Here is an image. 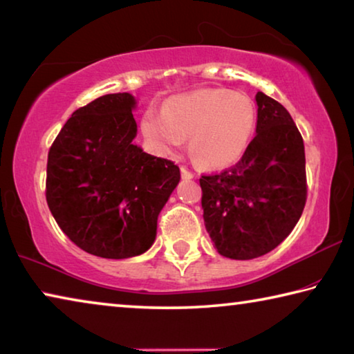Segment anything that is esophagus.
<instances>
[{"instance_id":"1","label":"esophagus","mask_w":354,"mask_h":354,"mask_svg":"<svg viewBox=\"0 0 354 354\" xmlns=\"http://www.w3.org/2000/svg\"><path fill=\"white\" fill-rule=\"evenodd\" d=\"M181 176L184 178V179H194V173L192 171H189L187 169H185V167H181Z\"/></svg>"}]
</instances>
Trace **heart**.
<instances>
[{"label":"heart","instance_id":"obj_1","mask_svg":"<svg viewBox=\"0 0 354 354\" xmlns=\"http://www.w3.org/2000/svg\"><path fill=\"white\" fill-rule=\"evenodd\" d=\"M255 124L257 110L249 95L204 88L169 99L162 111L147 110L140 131L153 155L173 156L189 136L190 151L203 165L224 169L246 151Z\"/></svg>","mask_w":354,"mask_h":354}]
</instances>
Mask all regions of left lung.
<instances>
[{
    "label": "left lung",
    "instance_id": "left-lung-1",
    "mask_svg": "<svg viewBox=\"0 0 354 354\" xmlns=\"http://www.w3.org/2000/svg\"><path fill=\"white\" fill-rule=\"evenodd\" d=\"M255 138L234 167L201 176L204 224L218 254L252 260L271 252L300 220L306 201L304 139L286 108L255 95Z\"/></svg>",
    "mask_w": 354,
    "mask_h": 354
}]
</instances>
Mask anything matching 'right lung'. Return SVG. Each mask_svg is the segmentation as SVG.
<instances>
[{
    "label": "right lung",
    "mask_w": 354,
    "mask_h": 354,
    "mask_svg": "<svg viewBox=\"0 0 354 354\" xmlns=\"http://www.w3.org/2000/svg\"><path fill=\"white\" fill-rule=\"evenodd\" d=\"M136 99L106 94L75 110L48 155L46 201L68 239L122 260L147 252L158 216L181 179L171 160L133 144Z\"/></svg>",
    "instance_id": "obj_1"
}]
</instances>
